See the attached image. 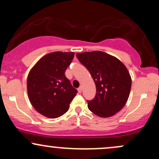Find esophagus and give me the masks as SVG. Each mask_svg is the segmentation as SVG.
I'll return each instance as SVG.
<instances>
[{
	"instance_id": "34e87169",
	"label": "esophagus",
	"mask_w": 159,
	"mask_h": 159,
	"mask_svg": "<svg viewBox=\"0 0 159 159\" xmlns=\"http://www.w3.org/2000/svg\"><path fill=\"white\" fill-rule=\"evenodd\" d=\"M78 92L79 93H81L82 92V87H78Z\"/></svg>"
}]
</instances>
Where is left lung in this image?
Segmentation results:
<instances>
[{
    "instance_id": "8db88e82",
    "label": "left lung",
    "mask_w": 159,
    "mask_h": 159,
    "mask_svg": "<svg viewBox=\"0 0 159 159\" xmlns=\"http://www.w3.org/2000/svg\"><path fill=\"white\" fill-rule=\"evenodd\" d=\"M76 56L96 84V96L87 101L89 110L101 117L114 116L125 105L132 87L125 66L115 57L100 51L78 53Z\"/></svg>"
}]
</instances>
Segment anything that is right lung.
I'll return each mask as SVG.
<instances>
[{
	"mask_svg": "<svg viewBox=\"0 0 159 159\" xmlns=\"http://www.w3.org/2000/svg\"><path fill=\"white\" fill-rule=\"evenodd\" d=\"M74 55V52L49 53L29 72V99L35 110L46 117L54 119L64 114L78 93L65 75Z\"/></svg>",
	"mask_w": 159,
	"mask_h": 159,
	"instance_id": "add662e5",
	"label": "right lung"
}]
</instances>
